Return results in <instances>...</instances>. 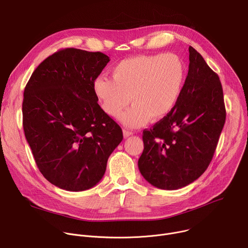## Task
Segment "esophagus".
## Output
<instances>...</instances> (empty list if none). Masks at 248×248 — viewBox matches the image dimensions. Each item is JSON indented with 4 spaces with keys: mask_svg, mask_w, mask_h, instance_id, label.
Segmentation results:
<instances>
[{
    "mask_svg": "<svg viewBox=\"0 0 248 248\" xmlns=\"http://www.w3.org/2000/svg\"><path fill=\"white\" fill-rule=\"evenodd\" d=\"M133 134H134V133H133L132 131H129V130H126V129L123 130V136H124V138H128V137L132 136Z\"/></svg>",
    "mask_w": 248,
    "mask_h": 248,
    "instance_id": "esophagus-1",
    "label": "esophagus"
}]
</instances>
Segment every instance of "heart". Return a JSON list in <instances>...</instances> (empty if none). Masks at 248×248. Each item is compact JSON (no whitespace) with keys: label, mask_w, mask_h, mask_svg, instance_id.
<instances>
[{"label":"heart","mask_w":248,"mask_h":248,"mask_svg":"<svg viewBox=\"0 0 248 248\" xmlns=\"http://www.w3.org/2000/svg\"><path fill=\"white\" fill-rule=\"evenodd\" d=\"M185 66L175 54L141 55L119 62L111 78L99 77L93 93L103 111L115 117L131 102L132 107L119 116L121 123L138 128L167 117L176 106L185 81Z\"/></svg>","instance_id":"heart-1"}]
</instances>
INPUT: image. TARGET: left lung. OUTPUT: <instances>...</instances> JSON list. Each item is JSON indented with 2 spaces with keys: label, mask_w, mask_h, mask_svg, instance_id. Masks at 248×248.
Here are the masks:
<instances>
[{
  "label": "left lung",
  "mask_w": 248,
  "mask_h": 248,
  "mask_svg": "<svg viewBox=\"0 0 248 248\" xmlns=\"http://www.w3.org/2000/svg\"><path fill=\"white\" fill-rule=\"evenodd\" d=\"M225 122L219 78L189 46V70L176 106L152 129L143 131L141 174L164 190L195 181L209 167Z\"/></svg>",
  "instance_id": "left-lung-1"
}]
</instances>
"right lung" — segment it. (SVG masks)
Instances as JSON below:
<instances>
[{
	"instance_id": "add662e5",
	"label": "right lung",
	"mask_w": 248,
	"mask_h": 248,
	"mask_svg": "<svg viewBox=\"0 0 248 248\" xmlns=\"http://www.w3.org/2000/svg\"><path fill=\"white\" fill-rule=\"evenodd\" d=\"M109 61L101 52L59 50L40 63L24 89L26 141L42 175L61 189L78 192L96 185L123 140L93 88Z\"/></svg>"
}]
</instances>
